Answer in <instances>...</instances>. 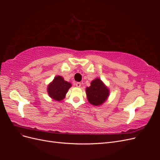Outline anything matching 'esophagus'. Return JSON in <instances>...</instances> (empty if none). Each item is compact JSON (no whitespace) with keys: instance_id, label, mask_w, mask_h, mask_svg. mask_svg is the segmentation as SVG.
<instances>
[{"instance_id":"esophagus-1","label":"esophagus","mask_w":160,"mask_h":160,"mask_svg":"<svg viewBox=\"0 0 160 160\" xmlns=\"http://www.w3.org/2000/svg\"><path fill=\"white\" fill-rule=\"evenodd\" d=\"M75 85H76V87H77V88H80L81 84V83H79V82H77V83H75Z\"/></svg>"}]
</instances>
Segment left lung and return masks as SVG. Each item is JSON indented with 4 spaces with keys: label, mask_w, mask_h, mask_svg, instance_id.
Listing matches in <instances>:
<instances>
[{
    "label": "left lung",
    "mask_w": 160,
    "mask_h": 160,
    "mask_svg": "<svg viewBox=\"0 0 160 160\" xmlns=\"http://www.w3.org/2000/svg\"><path fill=\"white\" fill-rule=\"evenodd\" d=\"M89 102L93 105H100L107 99L109 90L99 79H96L91 83V86L86 89Z\"/></svg>",
    "instance_id": "8db88e82"
}]
</instances>
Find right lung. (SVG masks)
Segmentation results:
<instances>
[{"label": "right lung", "mask_w": 160, "mask_h": 160, "mask_svg": "<svg viewBox=\"0 0 160 160\" xmlns=\"http://www.w3.org/2000/svg\"><path fill=\"white\" fill-rule=\"evenodd\" d=\"M71 87V84L65 81L62 77L57 76L48 86V93L51 98L57 101H61L65 98L66 93Z\"/></svg>", "instance_id": "obj_1"}]
</instances>
